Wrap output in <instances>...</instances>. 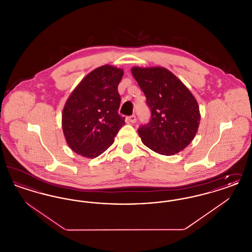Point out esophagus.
<instances>
[{
	"label": "esophagus",
	"instance_id": "esophagus-1",
	"mask_svg": "<svg viewBox=\"0 0 252 252\" xmlns=\"http://www.w3.org/2000/svg\"><path fill=\"white\" fill-rule=\"evenodd\" d=\"M136 116L135 115H131V116H129L128 117V121L131 123V124H134V123H136Z\"/></svg>",
	"mask_w": 252,
	"mask_h": 252
}]
</instances>
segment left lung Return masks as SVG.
Instances as JSON below:
<instances>
[{"mask_svg": "<svg viewBox=\"0 0 252 252\" xmlns=\"http://www.w3.org/2000/svg\"><path fill=\"white\" fill-rule=\"evenodd\" d=\"M151 108V121L139 128L143 144L164 156H172L191 144L199 124L200 111L190 90L163 67H132Z\"/></svg>", "mask_w": 252, "mask_h": 252, "instance_id": "left-lung-1", "label": "left lung"}]
</instances>
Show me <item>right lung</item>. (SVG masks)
I'll list each match as a JSON object with an SVG mask.
<instances>
[{
    "label": "right lung",
    "mask_w": 252,
    "mask_h": 252,
    "mask_svg": "<svg viewBox=\"0 0 252 252\" xmlns=\"http://www.w3.org/2000/svg\"><path fill=\"white\" fill-rule=\"evenodd\" d=\"M124 70L103 65L89 72L68 97L62 111V130L72 151L94 158L111 144L125 117L118 114V85Z\"/></svg>",
    "instance_id": "right-lung-1"
}]
</instances>
